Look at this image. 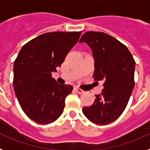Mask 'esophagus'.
Returning a JSON list of instances; mask_svg holds the SVG:
<instances>
[{
	"label": "esophagus",
	"instance_id": "34e87169",
	"mask_svg": "<svg viewBox=\"0 0 150 150\" xmlns=\"http://www.w3.org/2000/svg\"><path fill=\"white\" fill-rule=\"evenodd\" d=\"M75 90H76L78 93H80V94H82V93H84V90H81V89H80V88H77V87H76V88H75Z\"/></svg>",
	"mask_w": 150,
	"mask_h": 150
}]
</instances>
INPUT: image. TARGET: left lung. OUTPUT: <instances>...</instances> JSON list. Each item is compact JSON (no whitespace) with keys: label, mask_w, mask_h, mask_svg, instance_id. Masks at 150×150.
<instances>
[{"label":"left lung","mask_w":150,"mask_h":150,"mask_svg":"<svg viewBox=\"0 0 150 150\" xmlns=\"http://www.w3.org/2000/svg\"><path fill=\"white\" fill-rule=\"evenodd\" d=\"M90 46L95 60L93 79L103 81V89L94 103L83 108L90 122L106 125L120 117L134 87L136 62L124 44L103 32L88 31L80 43Z\"/></svg>","instance_id":"obj_1"}]
</instances>
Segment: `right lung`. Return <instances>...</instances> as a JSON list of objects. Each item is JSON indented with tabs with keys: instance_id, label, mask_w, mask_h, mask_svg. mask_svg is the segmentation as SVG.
I'll list each match as a JSON object with an SVG mask.
<instances>
[{
	"instance_id": "add662e5",
	"label": "right lung",
	"mask_w": 150,
	"mask_h": 150,
	"mask_svg": "<svg viewBox=\"0 0 150 150\" xmlns=\"http://www.w3.org/2000/svg\"><path fill=\"white\" fill-rule=\"evenodd\" d=\"M79 32L43 33L22 47L13 64V89L22 110L39 124H49L63 113L70 85L58 84L52 72L61 66L77 43Z\"/></svg>"
}]
</instances>
